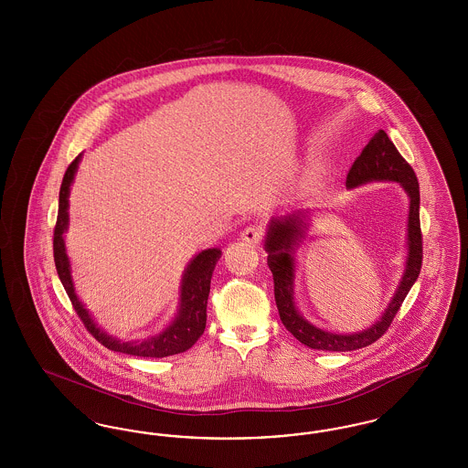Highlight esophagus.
I'll return each mask as SVG.
<instances>
[{"instance_id":"34e87169","label":"esophagus","mask_w":468,"mask_h":468,"mask_svg":"<svg viewBox=\"0 0 468 468\" xmlns=\"http://www.w3.org/2000/svg\"><path fill=\"white\" fill-rule=\"evenodd\" d=\"M242 240L247 244H260L261 239H263V228L261 226H256V224H249L247 228H244L242 231Z\"/></svg>"}]
</instances>
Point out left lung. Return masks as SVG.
I'll list each match as a JSON object with an SVG mask.
<instances>
[{"label":"left lung","mask_w":468,"mask_h":468,"mask_svg":"<svg viewBox=\"0 0 468 468\" xmlns=\"http://www.w3.org/2000/svg\"><path fill=\"white\" fill-rule=\"evenodd\" d=\"M372 180H393L400 182L401 187L407 191L410 198L409 208V258L407 268L401 277L400 288L395 292L389 307L384 312L374 326L365 332L353 335H336L319 330L307 323L294 307L292 302V277H294V261H292V247L302 237L305 224L300 216L292 214L291 218L271 221L268 228L267 249L268 268L273 275V294L279 309L282 324L288 328L296 340L317 351H355L374 344L391 326L397 312L400 311L401 303L407 292L416 282L421 263H423V235L420 223V184L412 166L401 157L395 144L389 140L384 130H378L374 138L365 145L361 154L355 159L347 178V187H356Z\"/></svg>","instance_id":"obj_1"}]
</instances>
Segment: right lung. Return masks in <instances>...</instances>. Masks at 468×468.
<instances>
[{"mask_svg":"<svg viewBox=\"0 0 468 468\" xmlns=\"http://www.w3.org/2000/svg\"><path fill=\"white\" fill-rule=\"evenodd\" d=\"M79 161H80V156L75 157L69 163L63 182H61L59 210H58V219L54 226V240H52L56 270H58V275L63 282V288L67 291L68 298L77 312V315L80 317V321L84 323L88 332L101 346H105L107 349L115 351V353H124V355H132V356L165 357L187 351L200 338L205 330L210 279H212V271H214L218 260L221 258V250L207 249L187 265L186 273L182 277L180 309H178L177 317L163 334L142 340V342H121L113 336L103 334L94 324L90 312L84 309V305L79 302V298L75 294L71 275H69V261H68L67 252H65V240H63V233L67 231L68 226V195H69V186L75 177Z\"/></svg>","mask_w":468,"mask_h":468,"instance_id":"1","label":"right lung"}]
</instances>
